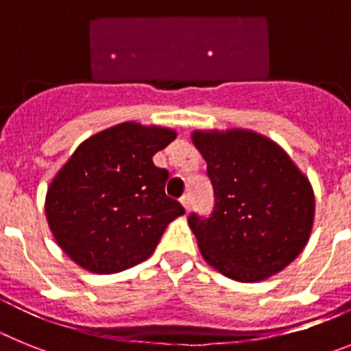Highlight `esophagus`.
I'll return each mask as SVG.
<instances>
[{"label":"esophagus","mask_w":351,"mask_h":351,"mask_svg":"<svg viewBox=\"0 0 351 351\" xmlns=\"http://www.w3.org/2000/svg\"><path fill=\"white\" fill-rule=\"evenodd\" d=\"M181 206L184 207L186 213L190 210V207H191V198H190V195H184V197L181 198Z\"/></svg>","instance_id":"34e87169"}]
</instances>
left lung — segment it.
I'll list each match as a JSON object with an SVG mask.
<instances>
[{
  "instance_id": "8db88e82",
  "label": "left lung",
  "mask_w": 351,
  "mask_h": 351,
  "mask_svg": "<svg viewBox=\"0 0 351 351\" xmlns=\"http://www.w3.org/2000/svg\"><path fill=\"white\" fill-rule=\"evenodd\" d=\"M191 142L216 198L210 218H188L204 260L241 283L283 271L313 230L309 179L280 144L253 130H195Z\"/></svg>"
}]
</instances>
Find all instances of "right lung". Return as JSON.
Returning a JSON list of instances; mask_svg holds the SVG:
<instances>
[{
    "label": "right lung",
    "mask_w": 351,
    "mask_h": 351,
    "mask_svg": "<svg viewBox=\"0 0 351 351\" xmlns=\"http://www.w3.org/2000/svg\"><path fill=\"white\" fill-rule=\"evenodd\" d=\"M178 132L125 121L79 144L45 195L56 243L79 267L114 274L153 255L170 221L184 214L165 195L169 172L153 156Z\"/></svg>",
    "instance_id": "obj_1"
}]
</instances>
